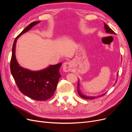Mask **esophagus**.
<instances>
[{
  "mask_svg": "<svg viewBox=\"0 0 132 132\" xmlns=\"http://www.w3.org/2000/svg\"><path fill=\"white\" fill-rule=\"evenodd\" d=\"M72 65H73L72 63L71 62L64 63L63 64V71H64V72H69V71H71L73 67Z\"/></svg>",
  "mask_w": 132,
  "mask_h": 132,
  "instance_id": "34e87169",
  "label": "esophagus"
}]
</instances>
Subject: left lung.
Wrapping results in <instances>:
<instances>
[{
	"label": "left lung",
	"instance_id": "1",
	"mask_svg": "<svg viewBox=\"0 0 132 132\" xmlns=\"http://www.w3.org/2000/svg\"><path fill=\"white\" fill-rule=\"evenodd\" d=\"M104 26H105V29L106 30V32L107 33V34H112V35H116L115 32H114V31L112 30L111 28L110 27H109V26L107 25L106 23L104 22ZM118 72L117 73V77H118ZM117 82V80L115 82V83L114 84L113 86L116 84V83ZM78 94L81 97L83 98H85V99H87V100H91V99H95L96 97H100L101 96H103L104 95L105 93L103 94L102 95H97V96H87V95H85L83 93H81V91L80 90V82H79V80H78Z\"/></svg>",
	"mask_w": 132,
	"mask_h": 132
}]
</instances>
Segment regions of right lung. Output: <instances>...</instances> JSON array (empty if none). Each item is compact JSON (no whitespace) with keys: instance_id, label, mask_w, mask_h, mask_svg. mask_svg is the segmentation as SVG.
Wrapping results in <instances>:
<instances>
[{"instance_id":"1","label":"right lung","mask_w":132,"mask_h":132,"mask_svg":"<svg viewBox=\"0 0 132 132\" xmlns=\"http://www.w3.org/2000/svg\"><path fill=\"white\" fill-rule=\"evenodd\" d=\"M39 22L40 21L30 23L16 37L12 48L10 70L19 89L23 94L35 100L45 101L53 96L56 90L61 77L59 69L62 63L50 65L40 70L32 71L20 65L15 55L17 39Z\"/></svg>"}]
</instances>
